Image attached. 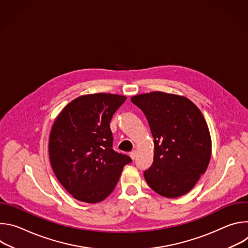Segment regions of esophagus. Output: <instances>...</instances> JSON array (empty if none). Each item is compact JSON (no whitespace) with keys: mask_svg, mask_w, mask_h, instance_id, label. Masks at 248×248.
Wrapping results in <instances>:
<instances>
[{"mask_svg":"<svg viewBox=\"0 0 248 248\" xmlns=\"http://www.w3.org/2000/svg\"><path fill=\"white\" fill-rule=\"evenodd\" d=\"M129 156H130V158H131L132 160H134L135 157H136V151H131V152L129 153Z\"/></svg>","mask_w":248,"mask_h":248,"instance_id":"obj_1","label":"esophagus"}]
</instances>
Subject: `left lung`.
<instances>
[{
	"label": "left lung",
	"mask_w": 248,
	"mask_h": 248,
	"mask_svg": "<svg viewBox=\"0 0 248 248\" xmlns=\"http://www.w3.org/2000/svg\"><path fill=\"white\" fill-rule=\"evenodd\" d=\"M154 138V159L144 171L158 194L176 198L190 191L208 168L212 141L197 106L185 96L154 91L131 97Z\"/></svg>",
	"instance_id": "obj_1"
}]
</instances>
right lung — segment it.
Wrapping results in <instances>:
<instances>
[{"label": "right lung", "instance_id": "right-lung-1", "mask_svg": "<svg viewBox=\"0 0 248 248\" xmlns=\"http://www.w3.org/2000/svg\"><path fill=\"white\" fill-rule=\"evenodd\" d=\"M126 97L97 93L69 102L57 117L49 137L52 169L77 200L98 203L116 187L131 159L112 148L110 123Z\"/></svg>", "mask_w": 248, "mask_h": 248}]
</instances>
